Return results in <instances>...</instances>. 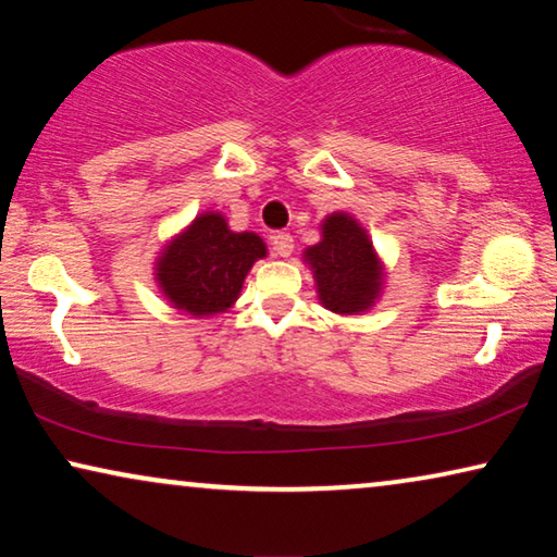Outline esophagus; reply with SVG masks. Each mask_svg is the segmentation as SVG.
Returning a JSON list of instances; mask_svg holds the SVG:
<instances>
[{"instance_id":"34e87169","label":"esophagus","mask_w":557,"mask_h":557,"mask_svg":"<svg viewBox=\"0 0 557 557\" xmlns=\"http://www.w3.org/2000/svg\"><path fill=\"white\" fill-rule=\"evenodd\" d=\"M271 246H273V253L281 256V258H288L294 253V235L292 233H276L271 238Z\"/></svg>"}]
</instances>
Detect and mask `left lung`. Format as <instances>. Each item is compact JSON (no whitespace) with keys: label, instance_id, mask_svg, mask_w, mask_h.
I'll return each mask as SVG.
<instances>
[{"label":"left lung","instance_id":"obj_1","mask_svg":"<svg viewBox=\"0 0 557 557\" xmlns=\"http://www.w3.org/2000/svg\"><path fill=\"white\" fill-rule=\"evenodd\" d=\"M319 299L337 314H357L372 307L380 292V261L368 233L345 212H334L322 225V243L307 250Z\"/></svg>","mask_w":557,"mask_h":557}]
</instances>
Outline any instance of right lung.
I'll return each mask as SVG.
<instances>
[{"instance_id":"add662e5","label":"right lung","mask_w":557,"mask_h":557,"mask_svg":"<svg viewBox=\"0 0 557 557\" xmlns=\"http://www.w3.org/2000/svg\"><path fill=\"white\" fill-rule=\"evenodd\" d=\"M265 256L256 233H233L225 218L205 212L157 261V281L174 307L195 317L231 309L250 265Z\"/></svg>"}]
</instances>
